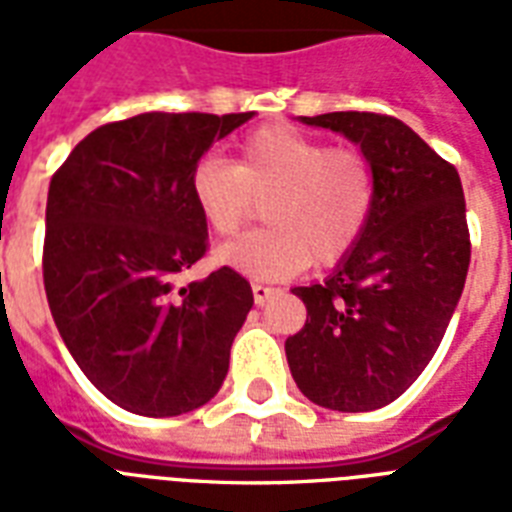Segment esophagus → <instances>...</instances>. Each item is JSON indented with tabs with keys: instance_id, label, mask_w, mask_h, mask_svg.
Listing matches in <instances>:
<instances>
[{
	"instance_id": "1",
	"label": "esophagus",
	"mask_w": 512,
	"mask_h": 512,
	"mask_svg": "<svg viewBox=\"0 0 512 512\" xmlns=\"http://www.w3.org/2000/svg\"><path fill=\"white\" fill-rule=\"evenodd\" d=\"M273 295H276V289L273 287H265V284H252V297H255L257 305L268 303Z\"/></svg>"
}]
</instances>
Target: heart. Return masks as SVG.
I'll use <instances>...</instances> for the list:
<instances>
[{"label": "heart", "mask_w": 512, "mask_h": 512, "mask_svg": "<svg viewBox=\"0 0 512 512\" xmlns=\"http://www.w3.org/2000/svg\"><path fill=\"white\" fill-rule=\"evenodd\" d=\"M188 193L215 236H231L265 201L268 228L244 233L215 260L249 279L281 281L316 260L337 265L364 239L377 201V177L361 148L268 124L244 135L236 162L207 156L193 164Z\"/></svg>", "instance_id": "obj_1"}]
</instances>
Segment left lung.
Wrapping results in <instances>:
<instances>
[{
	"label": "left lung",
	"instance_id": "1",
	"mask_svg": "<svg viewBox=\"0 0 512 512\" xmlns=\"http://www.w3.org/2000/svg\"><path fill=\"white\" fill-rule=\"evenodd\" d=\"M361 146L377 177L364 239L324 284L295 287L308 319L287 337L289 372L313 404L372 412L428 366L460 303L470 233L460 175L401 119L300 116Z\"/></svg>",
	"mask_w": 512,
	"mask_h": 512
}]
</instances>
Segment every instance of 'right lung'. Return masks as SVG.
<instances>
[{
  "label": "right lung",
  "instance_id": "1",
  "mask_svg": "<svg viewBox=\"0 0 512 512\" xmlns=\"http://www.w3.org/2000/svg\"><path fill=\"white\" fill-rule=\"evenodd\" d=\"M249 114H138L90 132L52 175L44 292L87 380L132 414L199 409L255 303L231 268L175 289L207 252L188 175Z\"/></svg>",
  "mask_w": 512,
  "mask_h": 512
}]
</instances>
